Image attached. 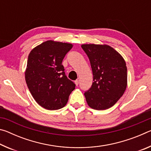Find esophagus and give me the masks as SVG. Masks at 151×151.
Returning <instances> with one entry per match:
<instances>
[{
  "instance_id": "esophagus-1",
  "label": "esophagus",
  "mask_w": 151,
  "mask_h": 151,
  "mask_svg": "<svg viewBox=\"0 0 151 151\" xmlns=\"http://www.w3.org/2000/svg\"><path fill=\"white\" fill-rule=\"evenodd\" d=\"M75 84H76V86H78V83H79V81H78V80H76V81H75Z\"/></svg>"
}]
</instances>
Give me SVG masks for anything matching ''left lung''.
Masks as SVG:
<instances>
[{"label":"left lung","mask_w":151,"mask_h":151,"mask_svg":"<svg viewBox=\"0 0 151 151\" xmlns=\"http://www.w3.org/2000/svg\"><path fill=\"white\" fill-rule=\"evenodd\" d=\"M93 70V83L85 93L91 108L105 110L114 105L127 85V68L122 56L106 45H82Z\"/></svg>","instance_id":"1"}]
</instances>
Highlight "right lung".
<instances>
[{
	"label": "right lung",
	"instance_id": "right-lung-1",
	"mask_svg": "<svg viewBox=\"0 0 151 151\" xmlns=\"http://www.w3.org/2000/svg\"><path fill=\"white\" fill-rule=\"evenodd\" d=\"M72 48L69 43L47 40L30 51L25 80L33 98L43 108H63L75 88V84L66 76L62 65Z\"/></svg>",
	"mask_w": 151,
	"mask_h": 151
}]
</instances>
